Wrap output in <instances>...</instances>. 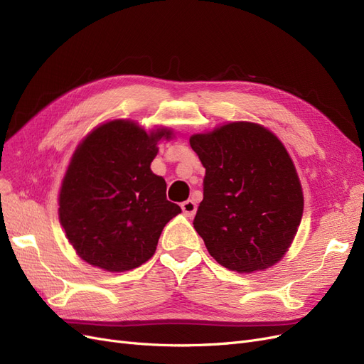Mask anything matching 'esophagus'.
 Segmentation results:
<instances>
[{"label":"esophagus","mask_w":364,"mask_h":364,"mask_svg":"<svg viewBox=\"0 0 364 364\" xmlns=\"http://www.w3.org/2000/svg\"><path fill=\"white\" fill-rule=\"evenodd\" d=\"M181 208H182V211L188 215V217H191V215H194L196 214V209H197V205H196V202L194 200H191V199H188L186 202H183L182 205H181Z\"/></svg>","instance_id":"obj_1"}]
</instances>
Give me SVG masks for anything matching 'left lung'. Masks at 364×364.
<instances>
[{
    "mask_svg": "<svg viewBox=\"0 0 364 364\" xmlns=\"http://www.w3.org/2000/svg\"><path fill=\"white\" fill-rule=\"evenodd\" d=\"M190 146L206 170L193 225L211 257L238 273L278 262L304 211L301 182L282 142L241 121L193 135Z\"/></svg>",
    "mask_w": 364,
    "mask_h": 364,
    "instance_id": "left-lung-1",
    "label": "left lung"
}]
</instances>
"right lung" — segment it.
Listing matches in <instances>:
<instances>
[{
	"label": "right lung",
	"mask_w": 364,
	"mask_h": 364,
	"mask_svg": "<svg viewBox=\"0 0 364 364\" xmlns=\"http://www.w3.org/2000/svg\"><path fill=\"white\" fill-rule=\"evenodd\" d=\"M115 119L92 130L75 150L59 196V218L79 257L107 272L135 269L153 257L164 226L181 213L167 200V183L153 174L156 142Z\"/></svg>",
	"instance_id": "right-lung-1"
}]
</instances>
